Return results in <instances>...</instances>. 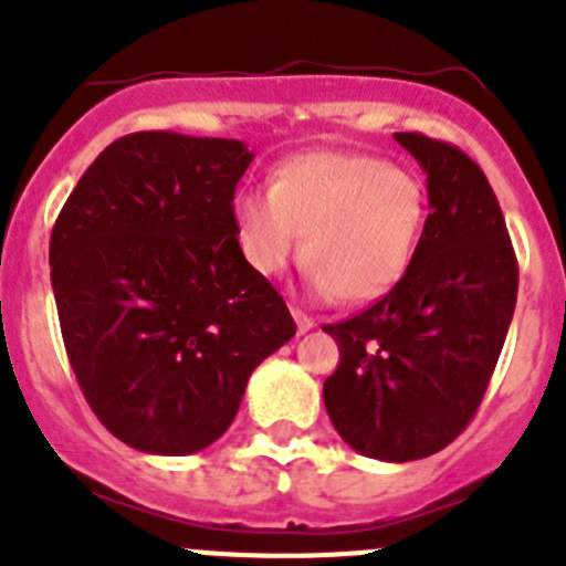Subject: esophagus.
<instances>
[{
  "instance_id": "esophagus-1",
  "label": "esophagus",
  "mask_w": 566,
  "mask_h": 566,
  "mask_svg": "<svg viewBox=\"0 0 566 566\" xmlns=\"http://www.w3.org/2000/svg\"><path fill=\"white\" fill-rule=\"evenodd\" d=\"M292 317H294V323H297V332L300 334H306V332H312V328H314V319L308 317L306 312H300V308H292Z\"/></svg>"
}]
</instances>
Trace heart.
<instances>
[{"label":"heart","mask_w":566,"mask_h":566,"mask_svg":"<svg viewBox=\"0 0 566 566\" xmlns=\"http://www.w3.org/2000/svg\"><path fill=\"white\" fill-rule=\"evenodd\" d=\"M232 223L240 252L263 277L303 252L319 297L371 303L411 269L428 192L417 172L379 155L312 149L283 158L269 189H240Z\"/></svg>","instance_id":"obj_1"}]
</instances>
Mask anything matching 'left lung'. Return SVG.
Listing matches in <instances>:
<instances>
[{"label": "left lung", "instance_id": "left-lung-1", "mask_svg": "<svg viewBox=\"0 0 566 566\" xmlns=\"http://www.w3.org/2000/svg\"><path fill=\"white\" fill-rule=\"evenodd\" d=\"M428 175L431 214L394 292L343 323L323 385L339 437L363 457L413 462L473 419L507 337L518 263L496 195L473 158L422 133H394Z\"/></svg>", "mask_w": 566, "mask_h": 566}]
</instances>
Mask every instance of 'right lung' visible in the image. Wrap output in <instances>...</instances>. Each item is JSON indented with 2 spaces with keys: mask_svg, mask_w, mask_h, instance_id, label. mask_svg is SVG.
<instances>
[{
  "mask_svg": "<svg viewBox=\"0 0 566 566\" xmlns=\"http://www.w3.org/2000/svg\"><path fill=\"white\" fill-rule=\"evenodd\" d=\"M252 158L234 138L124 135L59 212L64 348L98 422L135 451L187 457L221 439L254 368L297 332L234 238Z\"/></svg>",
  "mask_w": 566,
  "mask_h": 566,
  "instance_id": "add662e5",
  "label": "right lung"
}]
</instances>
